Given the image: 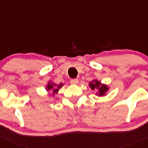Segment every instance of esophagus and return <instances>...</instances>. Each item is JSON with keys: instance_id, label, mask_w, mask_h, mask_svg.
I'll return each mask as SVG.
<instances>
[{"instance_id": "34e87169", "label": "esophagus", "mask_w": 148, "mask_h": 148, "mask_svg": "<svg viewBox=\"0 0 148 148\" xmlns=\"http://www.w3.org/2000/svg\"><path fill=\"white\" fill-rule=\"evenodd\" d=\"M70 83H71L72 85H76V84H77L79 83L78 79H71V81H70Z\"/></svg>"}]
</instances>
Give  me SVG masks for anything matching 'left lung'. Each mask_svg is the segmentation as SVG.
<instances>
[{
  "label": "left lung",
  "instance_id": "1",
  "mask_svg": "<svg viewBox=\"0 0 148 148\" xmlns=\"http://www.w3.org/2000/svg\"><path fill=\"white\" fill-rule=\"evenodd\" d=\"M89 87L92 90H99V93H98V96H104L106 94V93L107 92V91L108 90V87L107 85L101 84V83L100 82H99L98 80H96V79L93 80L91 82H90Z\"/></svg>",
  "mask_w": 148,
  "mask_h": 148
}]
</instances>
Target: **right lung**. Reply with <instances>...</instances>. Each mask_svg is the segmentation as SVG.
Wrapping results in <instances>:
<instances>
[{
	"mask_svg": "<svg viewBox=\"0 0 148 148\" xmlns=\"http://www.w3.org/2000/svg\"><path fill=\"white\" fill-rule=\"evenodd\" d=\"M63 86V84H60L58 85V86H57V85L55 84L52 83V82H49V83L47 84V85L46 86V89L47 91H53V94H57V92H58L59 89H60L61 87Z\"/></svg>",
	"mask_w": 148,
	"mask_h": 148,
	"instance_id": "obj_1",
	"label": "right lung"
}]
</instances>
